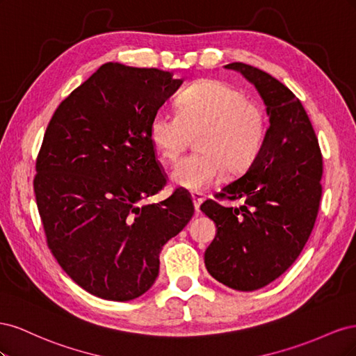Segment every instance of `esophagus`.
Wrapping results in <instances>:
<instances>
[{
    "mask_svg": "<svg viewBox=\"0 0 356 356\" xmlns=\"http://www.w3.org/2000/svg\"><path fill=\"white\" fill-rule=\"evenodd\" d=\"M191 199H193V203H195L196 211L199 212V208H200V204L203 202V195L200 191H191Z\"/></svg>",
    "mask_w": 356,
    "mask_h": 356,
    "instance_id": "1",
    "label": "esophagus"
}]
</instances>
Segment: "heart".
Segmentation results:
<instances>
[{
  "label": "heart",
  "instance_id": "b5f03b06",
  "mask_svg": "<svg viewBox=\"0 0 356 356\" xmlns=\"http://www.w3.org/2000/svg\"><path fill=\"white\" fill-rule=\"evenodd\" d=\"M178 111L161 106L149 120L148 136L156 152L174 161L191 134L200 152L182 157L170 174L174 186L202 191L220 181L225 168L241 174L261 153L266 139L264 111L234 86L203 80L179 95Z\"/></svg>",
  "mask_w": 356,
  "mask_h": 356
}]
</instances>
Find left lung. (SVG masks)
Wrapping results in <instances>:
<instances>
[{
    "instance_id": "obj_1",
    "label": "left lung",
    "mask_w": 356,
    "mask_h": 356,
    "mask_svg": "<svg viewBox=\"0 0 356 356\" xmlns=\"http://www.w3.org/2000/svg\"><path fill=\"white\" fill-rule=\"evenodd\" d=\"M225 68L255 86L270 126L254 163L218 193L243 200L242 207L212 200L200 207L217 225L204 266L225 286L254 291L286 272L303 251L319 209L322 154L306 110L285 84L242 62Z\"/></svg>"
}]
</instances>
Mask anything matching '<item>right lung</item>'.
<instances>
[{
  "label": "right lung",
  "instance_id": "add662e5",
  "mask_svg": "<svg viewBox=\"0 0 356 356\" xmlns=\"http://www.w3.org/2000/svg\"><path fill=\"white\" fill-rule=\"evenodd\" d=\"M157 68L108 62L62 101L37 157L34 191L47 245L88 293L134 300L159 276V254L195 213L166 184L148 136L153 114L182 80Z\"/></svg>",
  "mask_w": 356,
  "mask_h": 356
}]
</instances>
